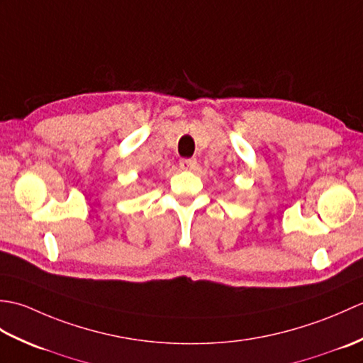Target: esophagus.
I'll list each match as a JSON object with an SVG mask.
<instances>
[{
  "label": "esophagus",
  "instance_id": "1",
  "mask_svg": "<svg viewBox=\"0 0 363 363\" xmlns=\"http://www.w3.org/2000/svg\"><path fill=\"white\" fill-rule=\"evenodd\" d=\"M179 167L182 169H195L196 168V159H181Z\"/></svg>",
  "mask_w": 363,
  "mask_h": 363
}]
</instances>
